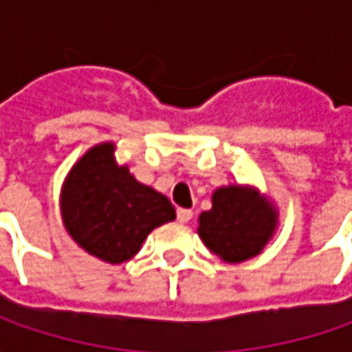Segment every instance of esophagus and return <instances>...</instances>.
<instances>
[{
  "instance_id": "1",
  "label": "esophagus",
  "mask_w": 352,
  "mask_h": 352,
  "mask_svg": "<svg viewBox=\"0 0 352 352\" xmlns=\"http://www.w3.org/2000/svg\"><path fill=\"white\" fill-rule=\"evenodd\" d=\"M176 217H178L182 224H186V222H190L191 218H193V210H190V208H178L176 210Z\"/></svg>"
}]
</instances>
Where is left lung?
Instances as JSON below:
<instances>
[{"instance_id":"obj_1","label":"left lung","mask_w":352,"mask_h":352,"mask_svg":"<svg viewBox=\"0 0 352 352\" xmlns=\"http://www.w3.org/2000/svg\"><path fill=\"white\" fill-rule=\"evenodd\" d=\"M276 228V210L251 188L228 186L214 191L212 208L199 217L205 245L226 263H241L263 251Z\"/></svg>"}]
</instances>
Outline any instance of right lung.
I'll return each instance as SVG.
<instances>
[{
  "label": "right lung",
  "instance_id": "obj_1",
  "mask_svg": "<svg viewBox=\"0 0 352 352\" xmlns=\"http://www.w3.org/2000/svg\"><path fill=\"white\" fill-rule=\"evenodd\" d=\"M60 210L72 239L111 264L132 258L151 230L176 218L162 193L116 166L113 144L96 145L74 164L63 186Z\"/></svg>",
  "mask_w": 352,
  "mask_h": 352
}]
</instances>
